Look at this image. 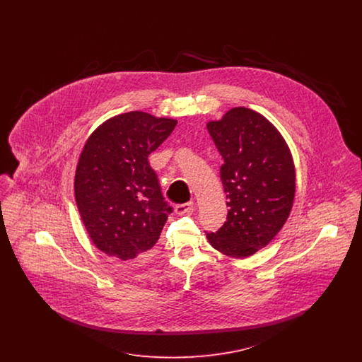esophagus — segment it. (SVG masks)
I'll list each match as a JSON object with an SVG mask.
<instances>
[{"mask_svg": "<svg viewBox=\"0 0 362 362\" xmlns=\"http://www.w3.org/2000/svg\"><path fill=\"white\" fill-rule=\"evenodd\" d=\"M192 209H194V204H192V202H187V204L177 205V206L175 207V213L182 216V214H187Z\"/></svg>", "mask_w": 362, "mask_h": 362, "instance_id": "1", "label": "esophagus"}]
</instances>
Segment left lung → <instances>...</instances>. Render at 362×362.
Segmentation results:
<instances>
[{"label":"left lung","mask_w":362,"mask_h":362,"mask_svg":"<svg viewBox=\"0 0 362 362\" xmlns=\"http://www.w3.org/2000/svg\"><path fill=\"white\" fill-rule=\"evenodd\" d=\"M206 127L224 158L220 176L229 206L224 225L207 233V241L226 257H252L276 238L291 214L292 152L276 126L251 108H230Z\"/></svg>","instance_id":"left-lung-1"}]
</instances>
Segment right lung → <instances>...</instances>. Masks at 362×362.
Wrapping results in <instances>:
<instances>
[{"label": "right lung", "mask_w": 362, "mask_h": 362, "mask_svg": "<svg viewBox=\"0 0 362 362\" xmlns=\"http://www.w3.org/2000/svg\"><path fill=\"white\" fill-rule=\"evenodd\" d=\"M177 121L142 111L115 115L86 139L74 175V197L95 247L122 262L145 260L173 207L164 201L148 156Z\"/></svg>", "instance_id": "add662e5"}]
</instances>
